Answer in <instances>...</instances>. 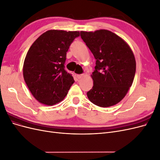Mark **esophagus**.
Instances as JSON below:
<instances>
[{"label":"esophagus","mask_w":160,"mask_h":160,"mask_svg":"<svg viewBox=\"0 0 160 160\" xmlns=\"http://www.w3.org/2000/svg\"><path fill=\"white\" fill-rule=\"evenodd\" d=\"M85 76V75L84 74H81V75H77V79H81L82 77H84Z\"/></svg>","instance_id":"34e87169"}]
</instances>
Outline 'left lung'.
<instances>
[{
    "mask_svg": "<svg viewBox=\"0 0 160 160\" xmlns=\"http://www.w3.org/2000/svg\"><path fill=\"white\" fill-rule=\"evenodd\" d=\"M81 37L96 59L91 75L93 86L87 93L88 99L101 108L116 105L125 98L133 81L136 62L132 49L108 30L81 31Z\"/></svg>",
    "mask_w": 160,
    "mask_h": 160,
    "instance_id": "1",
    "label": "left lung"
}]
</instances>
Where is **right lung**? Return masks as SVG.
Returning a JSON list of instances; mask_svg holds the SVG:
<instances>
[{"label": "right lung", "instance_id": "obj_1", "mask_svg": "<svg viewBox=\"0 0 160 160\" xmlns=\"http://www.w3.org/2000/svg\"><path fill=\"white\" fill-rule=\"evenodd\" d=\"M79 31L49 30L42 33L28 49L23 64V77L38 102L53 105L67 95L75 81L65 70L66 54Z\"/></svg>", "mask_w": 160, "mask_h": 160}]
</instances>
